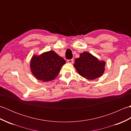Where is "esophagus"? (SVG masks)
Masks as SVG:
<instances>
[{"label":"esophagus","mask_w":131,"mask_h":131,"mask_svg":"<svg viewBox=\"0 0 131 131\" xmlns=\"http://www.w3.org/2000/svg\"><path fill=\"white\" fill-rule=\"evenodd\" d=\"M67 62L69 63H73L74 62V60L73 59H71V60H68Z\"/></svg>","instance_id":"esophagus-1"}]
</instances>
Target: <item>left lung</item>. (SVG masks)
Segmentation results:
<instances>
[{
  "label": "left lung",
  "instance_id": "1",
  "mask_svg": "<svg viewBox=\"0 0 131 131\" xmlns=\"http://www.w3.org/2000/svg\"><path fill=\"white\" fill-rule=\"evenodd\" d=\"M105 62L100 61L90 53L84 52L75 60L74 68L80 76L93 80L102 76L105 71Z\"/></svg>",
  "mask_w": 131,
  "mask_h": 131
}]
</instances>
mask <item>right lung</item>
I'll return each instance as SVG.
<instances>
[{
	"label": "right lung",
	"instance_id": "right-lung-1",
	"mask_svg": "<svg viewBox=\"0 0 131 131\" xmlns=\"http://www.w3.org/2000/svg\"><path fill=\"white\" fill-rule=\"evenodd\" d=\"M66 61L53 51L33 55L30 61V70L36 79L43 82L54 79Z\"/></svg>",
	"mask_w": 131,
	"mask_h": 131
}]
</instances>
